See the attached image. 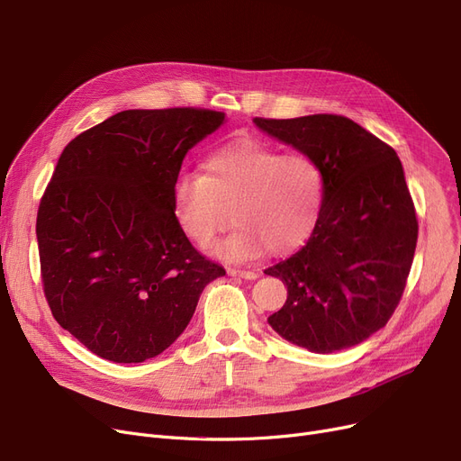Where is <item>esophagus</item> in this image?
I'll use <instances>...</instances> for the list:
<instances>
[{"instance_id": "34e87169", "label": "esophagus", "mask_w": 461, "mask_h": 461, "mask_svg": "<svg viewBox=\"0 0 461 461\" xmlns=\"http://www.w3.org/2000/svg\"><path fill=\"white\" fill-rule=\"evenodd\" d=\"M228 273H230L231 276H241V278H247V280L258 278V273H256V271H250V269H228Z\"/></svg>"}]
</instances>
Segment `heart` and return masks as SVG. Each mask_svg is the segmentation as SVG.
I'll return each instance as SVG.
<instances>
[{"mask_svg":"<svg viewBox=\"0 0 461 461\" xmlns=\"http://www.w3.org/2000/svg\"><path fill=\"white\" fill-rule=\"evenodd\" d=\"M324 202V175L305 152L243 137L205 159V175L181 171L173 185V209L185 235L207 249L231 218L233 233L216 247L230 262L283 254L303 245Z\"/></svg>","mask_w":461,"mask_h":461,"instance_id":"obj_1","label":"heart"}]
</instances>
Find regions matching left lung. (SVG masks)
Masks as SVG:
<instances>
[{"label": "left lung", "mask_w": 461, "mask_h": 461, "mask_svg": "<svg viewBox=\"0 0 461 461\" xmlns=\"http://www.w3.org/2000/svg\"><path fill=\"white\" fill-rule=\"evenodd\" d=\"M309 154L324 175V202L307 245L266 275L288 286L267 320L286 341L328 354L364 343L402 302L418 220L395 150L341 114L254 118Z\"/></svg>", "instance_id": "left-lung-1"}]
</instances>
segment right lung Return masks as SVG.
<instances>
[{"label": "right lung", "instance_id": "obj_1", "mask_svg": "<svg viewBox=\"0 0 461 461\" xmlns=\"http://www.w3.org/2000/svg\"><path fill=\"white\" fill-rule=\"evenodd\" d=\"M224 120L197 107L122 111L59 156L35 224L43 292L56 322L99 357L162 354L199 294L226 275L192 247L173 209L186 152Z\"/></svg>", "mask_w": 461, "mask_h": 461}]
</instances>
